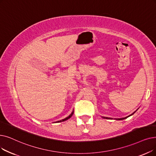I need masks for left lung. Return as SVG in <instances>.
Instances as JSON below:
<instances>
[{
  "label": "left lung",
  "instance_id": "left-lung-1",
  "mask_svg": "<svg viewBox=\"0 0 156 156\" xmlns=\"http://www.w3.org/2000/svg\"><path fill=\"white\" fill-rule=\"evenodd\" d=\"M136 112H134L133 113H132L131 115H129V116H127V117H124V118H120V119H116V120H124V119H127V117H130V116H131V115H133ZM103 118H104V119H111V118H108V117H102Z\"/></svg>",
  "mask_w": 156,
  "mask_h": 156
}]
</instances>
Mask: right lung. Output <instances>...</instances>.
Instances as JSON below:
<instances>
[{"label":"right lung","instance_id":"right-lung-1","mask_svg":"<svg viewBox=\"0 0 156 156\" xmlns=\"http://www.w3.org/2000/svg\"><path fill=\"white\" fill-rule=\"evenodd\" d=\"M73 113H74V112L73 111V112L69 115L67 117H66V118H65L64 119H62V120H59V121H57V122H64V121H65V120H67V119H70L71 117H72V115H73Z\"/></svg>","mask_w":156,"mask_h":156}]
</instances>
